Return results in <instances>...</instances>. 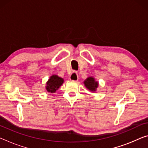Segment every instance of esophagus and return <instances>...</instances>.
<instances>
[{
	"instance_id": "1",
	"label": "esophagus",
	"mask_w": 148,
	"mask_h": 148,
	"mask_svg": "<svg viewBox=\"0 0 148 148\" xmlns=\"http://www.w3.org/2000/svg\"><path fill=\"white\" fill-rule=\"evenodd\" d=\"M70 79L72 81H78V75L76 72H73L70 76Z\"/></svg>"
}]
</instances>
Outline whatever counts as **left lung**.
I'll return each mask as SVG.
<instances>
[{
    "instance_id": "left-lung-1",
    "label": "left lung",
    "mask_w": 148,
    "mask_h": 148,
    "mask_svg": "<svg viewBox=\"0 0 148 148\" xmlns=\"http://www.w3.org/2000/svg\"><path fill=\"white\" fill-rule=\"evenodd\" d=\"M84 84L86 88L91 92H95L98 86H99V82L96 81L95 78H93V76H90L87 78L84 81Z\"/></svg>"
}]
</instances>
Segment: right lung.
Returning <instances> with one entry per match:
<instances>
[{"label":"right lung","mask_w":148,"mask_h":148,"mask_svg":"<svg viewBox=\"0 0 148 148\" xmlns=\"http://www.w3.org/2000/svg\"><path fill=\"white\" fill-rule=\"evenodd\" d=\"M63 83H64V79L57 75L53 74L50 76L48 81L47 82L45 89L49 93H54L62 85Z\"/></svg>","instance_id":"obj_1"}]
</instances>
